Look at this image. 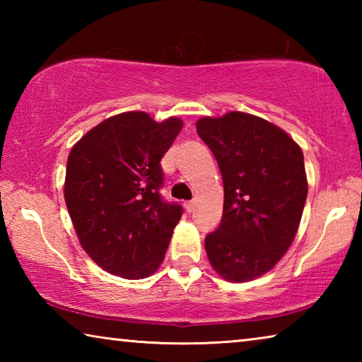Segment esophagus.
Here are the masks:
<instances>
[{"mask_svg": "<svg viewBox=\"0 0 362 362\" xmlns=\"http://www.w3.org/2000/svg\"><path fill=\"white\" fill-rule=\"evenodd\" d=\"M194 201H187V203H185V209L188 211V212H193L194 211Z\"/></svg>", "mask_w": 362, "mask_h": 362, "instance_id": "esophagus-1", "label": "esophagus"}]
</instances>
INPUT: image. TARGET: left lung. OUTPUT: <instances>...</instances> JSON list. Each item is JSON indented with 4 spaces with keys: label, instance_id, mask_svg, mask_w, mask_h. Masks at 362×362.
Returning <instances> with one entry per match:
<instances>
[{
    "label": "left lung",
    "instance_id": "obj_1",
    "mask_svg": "<svg viewBox=\"0 0 362 362\" xmlns=\"http://www.w3.org/2000/svg\"><path fill=\"white\" fill-rule=\"evenodd\" d=\"M196 131L217 159L225 193L207 259L231 283L259 278L297 235L308 193L303 153L278 126L243 112L206 116Z\"/></svg>",
    "mask_w": 362,
    "mask_h": 362
}]
</instances>
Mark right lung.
Masks as SVG:
<instances>
[{
    "mask_svg": "<svg viewBox=\"0 0 362 362\" xmlns=\"http://www.w3.org/2000/svg\"><path fill=\"white\" fill-rule=\"evenodd\" d=\"M183 122L145 112L112 116L73 146L65 203L83 249L105 272L126 279L161 265L182 206L163 199L161 158Z\"/></svg>",
    "mask_w": 362,
    "mask_h": 362,
    "instance_id": "add662e5",
    "label": "right lung"
}]
</instances>
